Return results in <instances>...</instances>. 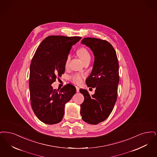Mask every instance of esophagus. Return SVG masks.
I'll use <instances>...</instances> for the list:
<instances>
[{"label":"esophagus","instance_id":"obj_1","mask_svg":"<svg viewBox=\"0 0 157 157\" xmlns=\"http://www.w3.org/2000/svg\"><path fill=\"white\" fill-rule=\"evenodd\" d=\"M79 90H80V88H79L78 87H76V91H77V92H78V91H79Z\"/></svg>","mask_w":157,"mask_h":157}]
</instances>
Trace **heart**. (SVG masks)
<instances>
[{"label": "heart", "mask_w": 157, "mask_h": 157, "mask_svg": "<svg viewBox=\"0 0 157 157\" xmlns=\"http://www.w3.org/2000/svg\"><path fill=\"white\" fill-rule=\"evenodd\" d=\"M77 54L83 62L87 60H90V59H91V55L90 54L88 50L86 48L82 47V48H80L77 50ZM70 58H71L70 55H67L66 60V62H65L66 66H67L68 65V63L70 60ZM70 79L74 83L77 84H79L82 82V75L80 74H78V73L75 74L70 77Z\"/></svg>", "instance_id": "obj_1"}]
</instances>
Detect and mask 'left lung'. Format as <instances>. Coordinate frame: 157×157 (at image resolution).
I'll list each match as a JSON object with an SVG mask.
<instances>
[{
  "label": "left lung",
  "instance_id": "left-lung-1",
  "mask_svg": "<svg viewBox=\"0 0 157 157\" xmlns=\"http://www.w3.org/2000/svg\"><path fill=\"white\" fill-rule=\"evenodd\" d=\"M82 44L90 48L95 57L93 70L86 82L96 90L90 96L87 90H80L84 97L80 114L83 121L95 125L106 120L114 109L120 80L119 64L116 51L109 41L86 37Z\"/></svg>",
  "mask_w": 157,
  "mask_h": 157
}]
</instances>
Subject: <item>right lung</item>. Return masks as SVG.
Masks as SVG:
<instances>
[{
  "mask_svg": "<svg viewBox=\"0 0 157 157\" xmlns=\"http://www.w3.org/2000/svg\"><path fill=\"white\" fill-rule=\"evenodd\" d=\"M81 37L50 36L37 48L30 66L29 89L32 108L35 115L47 124L60 123L64 105L76 93L75 87L67 84L60 90L52 84L65 71V62L73 45Z\"/></svg>",
  "mask_w": 157,
  "mask_h": 157,
  "instance_id": "add662e5",
  "label": "right lung"
}]
</instances>
